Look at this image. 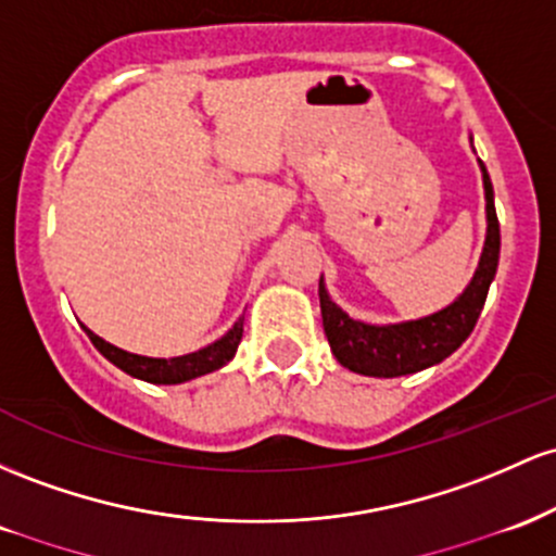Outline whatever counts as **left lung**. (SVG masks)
I'll list each match as a JSON object with an SVG mask.
<instances>
[{
  "label": "left lung",
  "mask_w": 556,
  "mask_h": 556,
  "mask_svg": "<svg viewBox=\"0 0 556 556\" xmlns=\"http://www.w3.org/2000/svg\"><path fill=\"white\" fill-rule=\"evenodd\" d=\"M476 152V149H472ZM480 173H483L485 191V241L480 252L478 267L472 273L470 283L465 291L446 304L444 309L433 315L417 317V320L402 323H376L349 317L339 304L333 302L326 289V280L320 276V312L323 328H326L330 352L346 370L359 372V376L372 378H399L413 376V372L426 370V367L439 365L448 354L457 352L463 341L476 328L480 309H483L489 286L496 276L498 249H502V236H498V220L494 207V186H491L485 165L478 160Z\"/></svg>",
  "instance_id": "8db88e82"
}]
</instances>
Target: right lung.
Returning <instances> with one entry per match:
<instances>
[{"label": "right lung", "instance_id": "add662e5", "mask_svg": "<svg viewBox=\"0 0 556 556\" xmlns=\"http://www.w3.org/2000/svg\"><path fill=\"white\" fill-rule=\"evenodd\" d=\"M86 336L91 339V344L99 349L102 357H108L112 365L121 367L128 376L147 380V383L157 386H173V383H186V380H194L199 376H207V372L220 370L230 359L236 357V349L241 344V336H244V317L233 323V328L226 336H220L212 344L197 349L191 354H180V357H143V354L126 352V349L110 344L102 336H97L93 330L84 326Z\"/></svg>", "mask_w": 556, "mask_h": 556}]
</instances>
